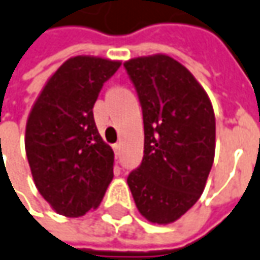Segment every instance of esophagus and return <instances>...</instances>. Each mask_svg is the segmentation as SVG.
<instances>
[{
  "instance_id": "esophagus-1",
  "label": "esophagus",
  "mask_w": 260,
  "mask_h": 260,
  "mask_svg": "<svg viewBox=\"0 0 260 260\" xmlns=\"http://www.w3.org/2000/svg\"><path fill=\"white\" fill-rule=\"evenodd\" d=\"M112 148H114V151H115L116 156H119V152H121V144H119V142H116V144L112 145Z\"/></svg>"
}]
</instances>
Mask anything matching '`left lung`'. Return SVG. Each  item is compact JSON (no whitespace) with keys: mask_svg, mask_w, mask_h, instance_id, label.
Masks as SVG:
<instances>
[{"mask_svg":"<svg viewBox=\"0 0 260 260\" xmlns=\"http://www.w3.org/2000/svg\"><path fill=\"white\" fill-rule=\"evenodd\" d=\"M144 116V158L128 175L138 211L153 223H171L204 192L215 156V115L204 88L168 55L123 63Z\"/></svg>","mask_w":260,"mask_h":260,"instance_id":"left-lung-1","label":"left lung"}]
</instances>
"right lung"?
Masks as SVG:
<instances>
[{"mask_svg": "<svg viewBox=\"0 0 260 260\" xmlns=\"http://www.w3.org/2000/svg\"><path fill=\"white\" fill-rule=\"evenodd\" d=\"M119 61L74 56L44 86L28 116L25 151L35 186L70 218L98 208L114 178V151L101 138L92 108Z\"/></svg>", "mask_w": 260, "mask_h": 260, "instance_id": "right-lung-1", "label": "right lung"}]
</instances>
